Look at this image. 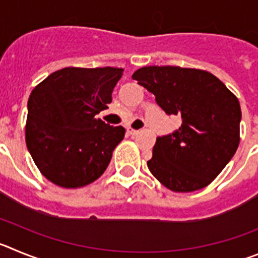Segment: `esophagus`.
<instances>
[{"instance_id": "esophagus-1", "label": "esophagus", "mask_w": 258, "mask_h": 258, "mask_svg": "<svg viewBox=\"0 0 258 258\" xmlns=\"http://www.w3.org/2000/svg\"><path fill=\"white\" fill-rule=\"evenodd\" d=\"M127 132H128L131 136H135V135L139 134V130H134V128H131V127H130V128H127Z\"/></svg>"}]
</instances>
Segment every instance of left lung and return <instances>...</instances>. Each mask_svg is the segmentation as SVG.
Here are the masks:
<instances>
[{
    "label": "left lung",
    "mask_w": 258,
    "mask_h": 258,
    "mask_svg": "<svg viewBox=\"0 0 258 258\" xmlns=\"http://www.w3.org/2000/svg\"><path fill=\"white\" fill-rule=\"evenodd\" d=\"M132 80L155 96L181 126L157 139L150 172L169 190L203 189L221 172L239 145L240 105L235 95L210 72L180 67H144Z\"/></svg>",
    "instance_id": "left-lung-1"
}]
</instances>
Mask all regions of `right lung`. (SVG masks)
Instances as JSON below:
<instances>
[{"label":"right lung","mask_w":258,"mask_h":258,"mask_svg":"<svg viewBox=\"0 0 258 258\" xmlns=\"http://www.w3.org/2000/svg\"><path fill=\"white\" fill-rule=\"evenodd\" d=\"M122 68H69L51 73L28 100L27 148L47 180L76 189L100 177L126 130L95 115L112 103Z\"/></svg>","instance_id":"add662e5"}]
</instances>
